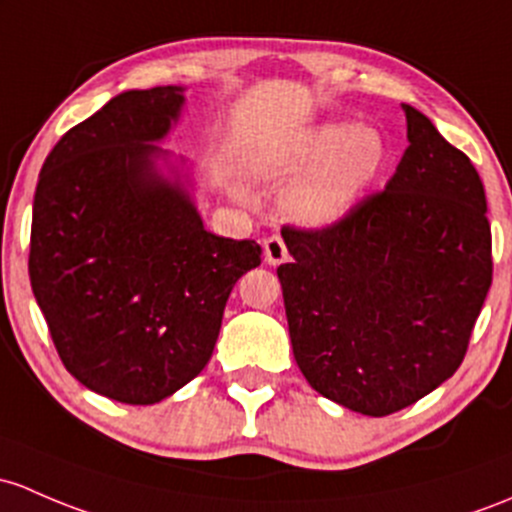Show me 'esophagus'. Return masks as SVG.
Listing matches in <instances>:
<instances>
[{"mask_svg":"<svg viewBox=\"0 0 512 512\" xmlns=\"http://www.w3.org/2000/svg\"><path fill=\"white\" fill-rule=\"evenodd\" d=\"M289 257L287 252V245H284V240L279 238V235H272V238L265 240V262L267 265H282L284 260Z\"/></svg>","mask_w":512,"mask_h":512,"instance_id":"esophagus-1","label":"esophagus"}]
</instances>
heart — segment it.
<instances>
[{"label":"heart","instance_id":"1","mask_svg":"<svg viewBox=\"0 0 512 512\" xmlns=\"http://www.w3.org/2000/svg\"><path fill=\"white\" fill-rule=\"evenodd\" d=\"M390 149L383 132L355 122H326L301 132L284 154V169L301 174L287 211L306 228L338 223L383 174Z\"/></svg>","mask_w":512,"mask_h":512}]
</instances>
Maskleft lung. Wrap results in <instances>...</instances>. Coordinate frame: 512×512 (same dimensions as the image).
<instances>
[{"mask_svg": "<svg viewBox=\"0 0 512 512\" xmlns=\"http://www.w3.org/2000/svg\"><path fill=\"white\" fill-rule=\"evenodd\" d=\"M385 191L321 230L284 228L277 267L294 360L319 395L385 417L449 380L493 279L486 191L471 159L402 105Z\"/></svg>", "mask_w": 512, "mask_h": 512, "instance_id": "left-lung-1", "label": "left lung"}]
</instances>
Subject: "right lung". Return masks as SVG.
Here are the masks:
<instances>
[{
	"instance_id": "1",
	"label": "right lung",
	"mask_w": 512,
	"mask_h": 512,
	"mask_svg": "<svg viewBox=\"0 0 512 512\" xmlns=\"http://www.w3.org/2000/svg\"><path fill=\"white\" fill-rule=\"evenodd\" d=\"M184 90H127L68 129L34 196L29 277L53 346L78 383L125 405L206 368L225 301L262 255L203 228L186 161L157 144Z\"/></svg>"
}]
</instances>
